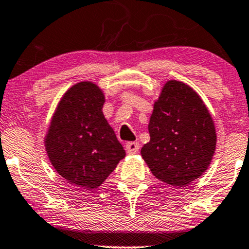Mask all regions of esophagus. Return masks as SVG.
<instances>
[{
    "instance_id": "34e87169",
    "label": "esophagus",
    "mask_w": 249,
    "mask_h": 249,
    "mask_svg": "<svg viewBox=\"0 0 249 249\" xmlns=\"http://www.w3.org/2000/svg\"><path fill=\"white\" fill-rule=\"evenodd\" d=\"M141 149V145L138 142H129L125 144V151L128 154H136Z\"/></svg>"
}]
</instances>
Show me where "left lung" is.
<instances>
[{
	"instance_id": "obj_1",
	"label": "left lung",
	"mask_w": 249,
	"mask_h": 249,
	"mask_svg": "<svg viewBox=\"0 0 249 249\" xmlns=\"http://www.w3.org/2000/svg\"><path fill=\"white\" fill-rule=\"evenodd\" d=\"M148 131L151 141L141 153L159 180L182 187L209 168L215 152V128L202 98L188 85L177 80L164 85Z\"/></svg>"
}]
</instances>
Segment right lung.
Here are the masks:
<instances>
[{
    "label": "right lung",
    "mask_w": 249,
    "mask_h": 249,
    "mask_svg": "<svg viewBox=\"0 0 249 249\" xmlns=\"http://www.w3.org/2000/svg\"><path fill=\"white\" fill-rule=\"evenodd\" d=\"M104 95L89 81L76 84L57 105L45 147L54 169L73 185L97 188L125 152L104 118Z\"/></svg>",
    "instance_id": "1"
}]
</instances>
